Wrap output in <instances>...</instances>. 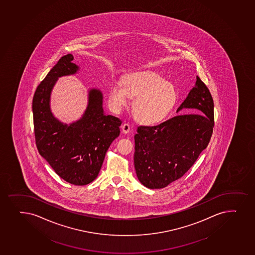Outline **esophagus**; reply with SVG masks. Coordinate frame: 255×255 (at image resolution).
Segmentation results:
<instances>
[{"mask_svg":"<svg viewBox=\"0 0 255 255\" xmlns=\"http://www.w3.org/2000/svg\"><path fill=\"white\" fill-rule=\"evenodd\" d=\"M129 129H130V127H129V124L125 123L122 125V126H121V130H122L124 134H127V133H129Z\"/></svg>","mask_w":255,"mask_h":255,"instance_id":"34e87169","label":"esophagus"}]
</instances>
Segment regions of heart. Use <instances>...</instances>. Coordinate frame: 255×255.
Listing matches in <instances>:
<instances>
[{
  "label": "heart",
  "instance_id": "b5f03b06",
  "mask_svg": "<svg viewBox=\"0 0 255 255\" xmlns=\"http://www.w3.org/2000/svg\"><path fill=\"white\" fill-rule=\"evenodd\" d=\"M129 98H135L132 110L134 117L144 125H156L167 118L176 101L174 86L151 71L126 74L121 82H113L109 90V104L115 111L128 105Z\"/></svg>",
  "mask_w": 255,
  "mask_h": 255
}]
</instances>
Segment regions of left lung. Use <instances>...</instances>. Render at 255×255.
<instances>
[{
	"instance_id": "obj_1",
	"label": "left lung",
	"mask_w": 255,
	"mask_h": 255,
	"mask_svg": "<svg viewBox=\"0 0 255 255\" xmlns=\"http://www.w3.org/2000/svg\"><path fill=\"white\" fill-rule=\"evenodd\" d=\"M184 109L198 114L177 115L158 126L137 128L134 168L137 178L146 188L162 189L184 176L210 142L213 99L199 77L177 113Z\"/></svg>"
}]
</instances>
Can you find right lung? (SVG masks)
I'll use <instances>...</instances> for the list:
<instances>
[{
    "label": "right lung",
    "mask_w": 255,
    "mask_h": 255,
    "mask_svg": "<svg viewBox=\"0 0 255 255\" xmlns=\"http://www.w3.org/2000/svg\"><path fill=\"white\" fill-rule=\"evenodd\" d=\"M73 59L71 54L60 58L38 86L33 99V126L38 152L55 173L70 184L86 185L99 175L122 122L105 115L104 97L98 88L88 90V106L77 121L63 123L53 115L50 98L57 80L80 70Z\"/></svg>",
    "instance_id": "1"
}]
</instances>
